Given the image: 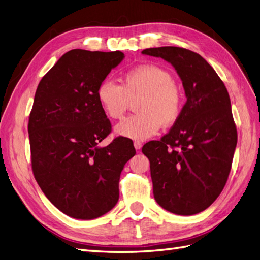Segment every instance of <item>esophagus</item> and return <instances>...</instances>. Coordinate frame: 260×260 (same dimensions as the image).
Returning <instances> with one entry per match:
<instances>
[{"label":"esophagus","instance_id":"1","mask_svg":"<svg viewBox=\"0 0 260 260\" xmlns=\"http://www.w3.org/2000/svg\"><path fill=\"white\" fill-rule=\"evenodd\" d=\"M142 146H143L142 142H140V141H135L134 142V147H135V149L137 150V152H140V149L142 148Z\"/></svg>","mask_w":260,"mask_h":260}]
</instances>
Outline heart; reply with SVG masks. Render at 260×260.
Masks as SVG:
<instances>
[{
	"label": "heart",
	"instance_id": "b5f03b06",
	"mask_svg": "<svg viewBox=\"0 0 260 260\" xmlns=\"http://www.w3.org/2000/svg\"><path fill=\"white\" fill-rule=\"evenodd\" d=\"M122 85L103 81L98 88V100L111 119L123 118L132 102L137 114L116 126V133L132 140H146L177 122L183 110V95L172 74L156 64H142L125 72Z\"/></svg>",
	"mask_w": 260,
	"mask_h": 260
}]
</instances>
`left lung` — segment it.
I'll return each instance as SVG.
<instances>
[{
  "mask_svg": "<svg viewBox=\"0 0 260 260\" xmlns=\"http://www.w3.org/2000/svg\"><path fill=\"white\" fill-rule=\"evenodd\" d=\"M142 53L170 62L187 98L170 132L142 148L149 159L155 201L176 215L198 214L220 195L231 173L237 129L227 88L212 66L187 48Z\"/></svg>",
  "mask_w": 260,
  "mask_h": 260,
  "instance_id": "left-lung-1",
  "label": "left lung"
}]
</instances>
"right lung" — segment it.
I'll use <instances>...</instances> for the list:
<instances>
[{
  "instance_id": "1",
  "label": "right lung",
  "mask_w": 260,
  "mask_h": 260,
  "mask_svg": "<svg viewBox=\"0 0 260 260\" xmlns=\"http://www.w3.org/2000/svg\"><path fill=\"white\" fill-rule=\"evenodd\" d=\"M124 54L72 50L43 76L28 119L34 177L62 213L94 219L115 206L124 165L135 155L133 142L116 137L101 143L112 125L98 88Z\"/></svg>"
}]
</instances>
